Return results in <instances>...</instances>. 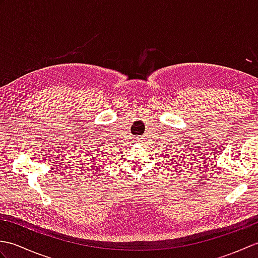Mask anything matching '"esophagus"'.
I'll list each match as a JSON object with an SVG mask.
<instances>
[{"mask_svg": "<svg viewBox=\"0 0 258 258\" xmlns=\"http://www.w3.org/2000/svg\"><path fill=\"white\" fill-rule=\"evenodd\" d=\"M135 139H136V140H135V141H136V142H139V141H140V140H141V138H140V136H139V138H135Z\"/></svg>", "mask_w": 258, "mask_h": 258, "instance_id": "obj_1", "label": "esophagus"}]
</instances>
